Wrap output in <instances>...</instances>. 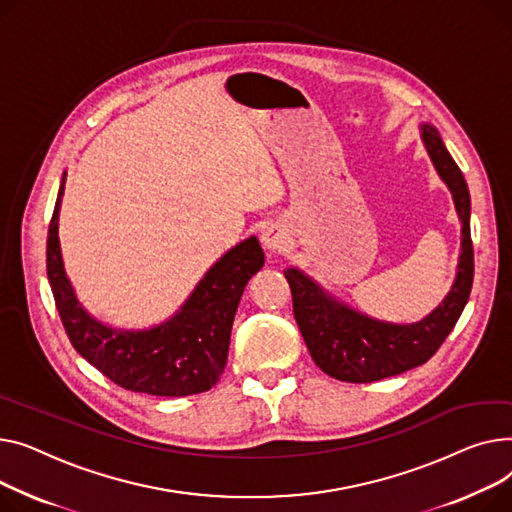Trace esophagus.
I'll return each mask as SVG.
<instances>
[{
	"label": "esophagus",
	"mask_w": 512,
	"mask_h": 512,
	"mask_svg": "<svg viewBox=\"0 0 512 512\" xmlns=\"http://www.w3.org/2000/svg\"><path fill=\"white\" fill-rule=\"evenodd\" d=\"M262 244L268 252L279 254L289 246V235L281 225L273 223L270 227H266V231L262 233Z\"/></svg>",
	"instance_id": "1"
}]
</instances>
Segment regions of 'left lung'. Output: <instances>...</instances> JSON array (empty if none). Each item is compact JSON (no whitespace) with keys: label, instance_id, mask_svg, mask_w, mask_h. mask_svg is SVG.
Masks as SVG:
<instances>
[{"label":"left lung","instance_id":"1","mask_svg":"<svg viewBox=\"0 0 512 512\" xmlns=\"http://www.w3.org/2000/svg\"><path fill=\"white\" fill-rule=\"evenodd\" d=\"M422 138L440 177L453 192L463 244L459 273L444 302L415 324H388L353 312L328 297L297 268H287L293 316L302 330L314 364L343 382H376L426 364L455 328L473 285V242L469 229L471 198L467 182L432 126L422 128Z\"/></svg>","mask_w":512,"mask_h":512}]
</instances>
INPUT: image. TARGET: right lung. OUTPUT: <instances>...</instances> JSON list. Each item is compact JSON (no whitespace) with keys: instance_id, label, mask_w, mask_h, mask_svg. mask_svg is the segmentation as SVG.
<instances>
[{"instance_id":"obj_1","label":"right lung","mask_w":512,"mask_h":512,"mask_svg":"<svg viewBox=\"0 0 512 512\" xmlns=\"http://www.w3.org/2000/svg\"><path fill=\"white\" fill-rule=\"evenodd\" d=\"M59 186L47 233V277L74 349L103 376L134 393L186 397L213 388L225 366L231 324L244 287L264 264L256 237L229 250L171 320L150 330H117L90 318L72 291L59 252Z\"/></svg>"}]
</instances>
